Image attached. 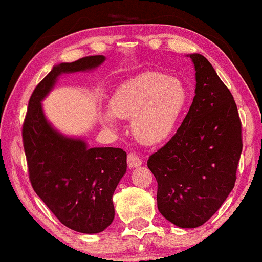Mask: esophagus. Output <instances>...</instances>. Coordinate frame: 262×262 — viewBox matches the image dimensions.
<instances>
[{
  "label": "esophagus",
  "instance_id": "1",
  "mask_svg": "<svg viewBox=\"0 0 262 262\" xmlns=\"http://www.w3.org/2000/svg\"><path fill=\"white\" fill-rule=\"evenodd\" d=\"M142 162L143 161L141 160V157L136 155V154L131 152L127 155V164L130 168H137L139 166H142Z\"/></svg>",
  "mask_w": 262,
  "mask_h": 262
}]
</instances>
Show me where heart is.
<instances>
[{
    "label": "heart",
    "mask_w": 262,
    "mask_h": 262,
    "mask_svg": "<svg viewBox=\"0 0 262 262\" xmlns=\"http://www.w3.org/2000/svg\"><path fill=\"white\" fill-rule=\"evenodd\" d=\"M189 105V91L184 81L161 73H144L120 85L102 120L116 127L117 119H131L138 142L157 145L169 139Z\"/></svg>",
    "instance_id": "heart-1"
}]
</instances>
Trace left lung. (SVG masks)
<instances>
[{
	"mask_svg": "<svg viewBox=\"0 0 262 262\" xmlns=\"http://www.w3.org/2000/svg\"><path fill=\"white\" fill-rule=\"evenodd\" d=\"M195 70V96L169 142L152 154L148 168L157 181V207L179 228L209 221L232 191L242 152L238 111L211 63L187 55Z\"/></svg>",
	"mask_w": 262,
	"mask_h": 262,
	"instance_id": "1",
	"label": "left lung"
}]
</instances>
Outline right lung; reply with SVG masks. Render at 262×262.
Here are the masks:
<instances>
[{
    "label": "right lung",
    "instance_id": "1",
    "mask_svg": "<svg viewBox=\"0 0 262 262\" xmlns=\"http://www.w3.org/2000/svg\"><path fill=\"white\" fill-rule=\"evenodd\" d=\"M105 56H89L52 68L32 93L23 126L32 187L60 223L82 234H98L113 222V193L126 173V152L89 148L81 137L63 135L46 119L41 101L63 74L91 71Z\"/></svg>",
    "mask_w": 262,
    "mask_h": 262
}]
</instances>
